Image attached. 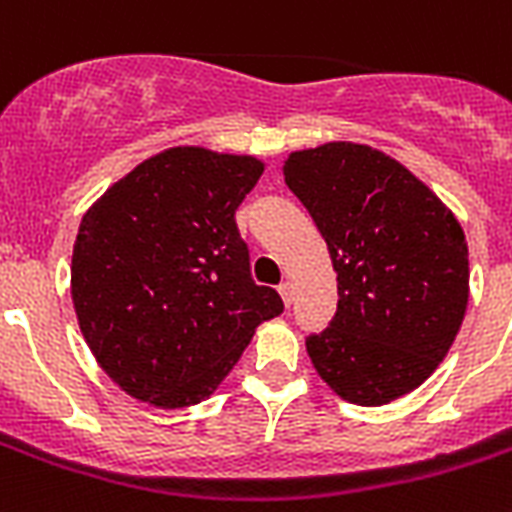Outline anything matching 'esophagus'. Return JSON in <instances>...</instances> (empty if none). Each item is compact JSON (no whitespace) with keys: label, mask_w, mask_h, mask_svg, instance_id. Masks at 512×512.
Returning a JSON list of instances; mask_svg holds the SVG:
<instances>
[{"label":"esophagus","mask_w":512,"mask_h":512,"mask_svg":"<svg viewBox=\"0 0 512 512\" xmlns=\"http://www.w3.org/2000/svg\"><path fill=\"white\" fill-rule=\"evenodd\" d=\"M278 294H281V299H284L286 307L292 305V284H289V281H284V284H278Z\"/></svg>","instance_id":"1"}]
</instances>
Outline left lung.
<instances>
[{"label":"left lung","instance_id":"1","mask_svg":"<svg viewBox=\"0 0 512 512\" xmlns=\"http://www.w3.org/2000/svg\"><path fill=\"white\" fill-rule=\"evenodd\" d=\"M336 270V315L307 336L342 400L378 407L439 368L468 307V244L455 213L381 149L328 141L284 160Z\"/></svg>","mask_w":512,"mask_h":512}]
</instances>
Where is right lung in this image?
<instances>
[{"mask_svg":"<svg viewBox=\"0 0 512 512\" xmlns=\"http://www.w3.org/2000/svg\"><path fill=\"white\" fill-rule=\"evenodd\" d=\"M263 170L252 155L170 147L83 215L70 297L99 368L134 400L162 410L207 400L255 328L284 310L249 276L234 220Z\"/></svg>","mask_w":512,"mask_h":512,"instance_id":"add662e5","label":"right lung"}]
</instances>
